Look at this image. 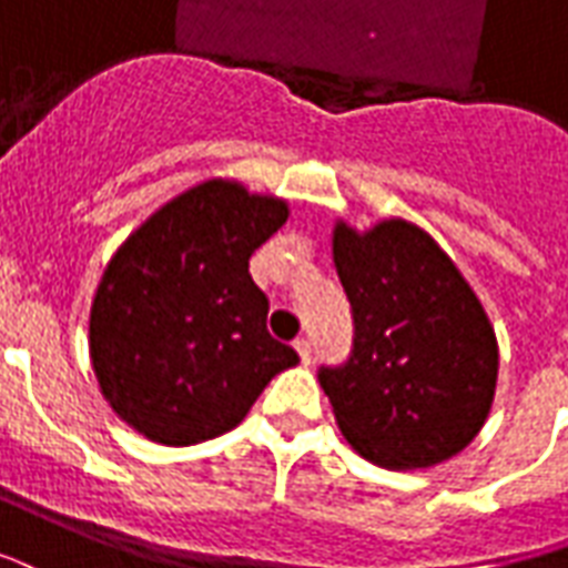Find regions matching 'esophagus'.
<instances>
[{
    "instance_id": "1",
    "label": "esophagus",
    "mask_w": 568,
    "mask_h": 568,
    "mask_svg": "<svg viewBox=\"0 0 568 568\" xmlns=\"http://www.w3.org/2000/svg\"><path fill=\"white\" fill-rule=\"evenodd\" d=\"M293 347L300 351L302 363H312V342H308L305 335H302V338H296V342H293Z\"/></svg>"
}]
</instances>
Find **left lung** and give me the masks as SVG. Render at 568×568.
I'll list each match as a JSON object with an SVG mask.
<instances>
[{
  "label": "left lung",
  "instance_id": "obj_1",
  "mask_svg": "<svg viewBox=\"0 0 568 568\" xmlns=\"http://www.w3.org/2000/svg\"><path fill=\"white\" fill-rule=\"evenodd\" d=\"M333 260L351 302L354 345L317 378L359 457L426 469L478 436L496 390L494 326L450 256L424 230L335 223Z\"/></svg>",
  "mask_w": 568,
  "mask_h": 568
}]
</instances>
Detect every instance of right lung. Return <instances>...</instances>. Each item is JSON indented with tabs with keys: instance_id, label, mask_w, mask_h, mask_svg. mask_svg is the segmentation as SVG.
Here are the masks:
<instances>
[{
	"instance_id": "right-lung-1",
	"label": "right lung",
	"mask_w": 568,
	"mask_h": 568,
	"mask_svg": "<svg viewBox=\"0 0 568 568\" xmlns=\"http://www.w3.org/2000/svg\"><path fill=\"white\" fill-rule=\"evenodd\" d=\"M287 202L205 181L151 214L111 256L90 308L102 396L160 445H196L242 424L278 372L300 363L266 329L247 260Z\"/></svg>"
}]
</instances>
